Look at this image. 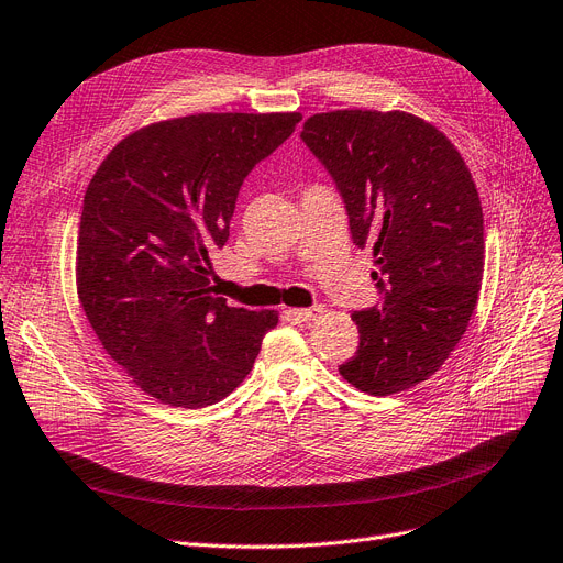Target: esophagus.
<instances>
[{
  "instance_id": "obj_1",
  "label": "esophagus",
  "mask_w": 563,
  "mask_h": 563,
  "mask_svg": "<svg viewBox=\"0 0 563 563\" xmlns=\"http://www.w3.org/2000/svg\"><path fill=\"white\" fill-rule=\"evenodd\" d=\"M290 313H294V317H296L298 321L309 323V321H317V319H321L323 305H313V307H307V309H294Z\"/></svg>"
}]
</instances>
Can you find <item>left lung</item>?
<instances>
[{"instance_id": "8db88e82", "label": "left lung", "mask_w": 563, "mask_h": 563, "mask_svg": "<svg viewBox=\"0 0 563 563\" xmlns=\"http://www.w3.org/2000/svg\"><path fill=\"white\" fill-rule=\"evenodd\" d=\"M300 139L340 189L353 242L372 246L384 296L353 311L360 344L340 374L376 397L409 390L445 363L476 309L478 189L455 145L411 112H319Z\"/></svg>"}]
</instances>
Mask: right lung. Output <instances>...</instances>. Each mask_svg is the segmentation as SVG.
I'll return each instance as SVG.
<instances>
[{
	"mask_svg": "<svg viewBox=\"0 0 563 563\" xmlns=\"http://www.w3.org/2000/svg\"><path fill=\"white\" fill-rule=\"evenodd\" d=\"M300 112H198L129 133L87 185L76 286L89 325L143 393L200 409L252 372L277 311L212 294L208 252L229 240L244 177Z\"/></svg>",
	"mask_w": 563,
	"mask_h": 563,
	"instance_id": "add662e5",
	"label": "right lung"
}]
</instances>
